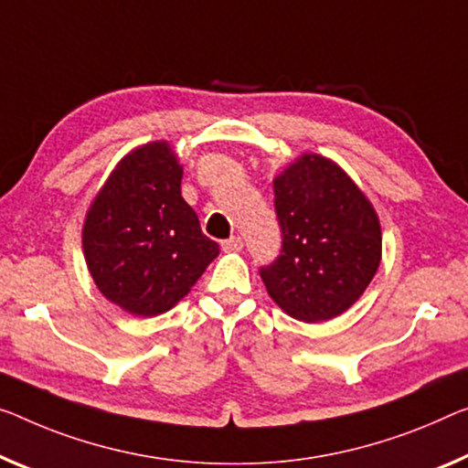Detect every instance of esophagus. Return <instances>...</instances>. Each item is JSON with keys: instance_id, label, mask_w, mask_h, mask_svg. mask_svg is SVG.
<instances>
[{"instance_id": "34e87169", "label": "esophagus", "mask_w": 468, "mask_h": 468, "mask_svg": "<svg viewBox=\"0 0 468 468\" xmlns=\"http://www.w3.org/2000/svg\"><path fill=\"white\" fill-rule=\"evenodd\" d=\"M221 249L226 250V253H240L242 250V239L240 236H232V239H228L221 242Z\"/></svg>"}]
</instances>
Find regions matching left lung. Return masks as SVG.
<instances>
[{"instance_id": "8db88e82", "label": "left lung", "mask_w": 468, "mask_h": 468, "mask_svg": "<svg viewBox=\"0 0 468 468\" xmlns=\"http://www.w3.org/2000/svg\"><path fill=\"white\" fill-rule=\"evenodd\" d=\"M282 255L261 270L274 303L315 324L347 312L383 255L377 209L335 161L303 153L274 177Z\"/></svg>"}]
</instances>
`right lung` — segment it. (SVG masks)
I'll use <instances>...</instances> for the list:
<instances>
[{"mask_svg":"<svg viewBox=\"0 0 468 468\" xmlns=\"http://www.w3.org/2000/svg\"><path fill=\"white\" fill-rule=\"evenodd\" d=\"M182 176L167 140L142 144L114 165L85 213L81 242L93 282L140 318L177 305L219 255L182 197Z\"/></svg>","mask_w":468,"mask_h":468,"instance_id":"obj_1","label":"right lung"}]
</instances>
